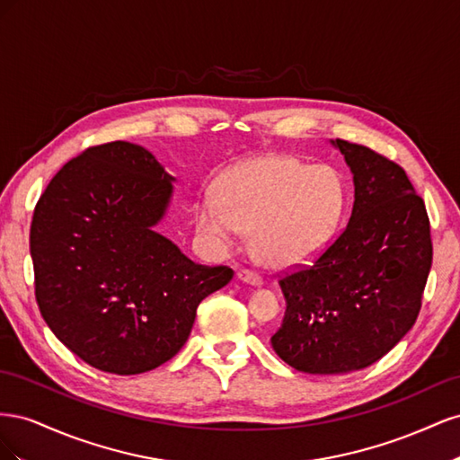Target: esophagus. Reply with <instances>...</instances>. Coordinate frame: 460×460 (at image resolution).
I'll use <instances>...</instances> for the list:
<instances>
[{"label": "esophagus", "mask_w": 460, "mask_h": 460, "mask_svg": "<svg viewBox=\"0 0 460 460\" xmlns=\"http://www.w3.org/2000/svg\"><path fill=\"white\" fill-rule=\"evenodd\" d=\"M235 278H238L240 282L249 284V286H261L262 284L261 276L257 272H253V270H247V269H242V270L235 272Z\"/></svg>", "instance_id": "34e87169"}]
</instances>
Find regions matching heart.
I'll use <instances>...</instances> for the list:
<instances>
[{
  "instance_id": "heart-1",
  "label": "heart",
  "mask_w": 460,
  "mask_h": 460,
  "mask_svg": "<svg viewBox=\"0 0 460 460\" xmlns=\"http://www.w3.org/2000/svg\"><path fill=\"white\" fill-rule=\"evenodd\" d=\"M343 205V182L330 166L269 155L222 174L217 198L198 201L196 222L217 245H230L240 230H252L255 257L270 269H288L323 252Z\"/></svg>"
}]
</instances>
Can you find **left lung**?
I'll use <instances>...</instances> for the list:
<instances>
[{
  "label": "left lung",
  "mask_w": 460,
  "mask_h": 460,
  "mask_svg": "<svg viewBox=\"0 0 460 460\" xmlns=\"http://www.w3.org/2000/svg\"><path fill=\"white\" fill-rule=\"evenodd\" d=\"M353 174L349 222L311 267L280 280L272 349L307 374H345L382 358L412 328L431 267L426 205L405 171L365 146L332 140Z\"/></svg>",
  "instance_id": "8db88e82"
}]
</instances>
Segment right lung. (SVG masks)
Listing matches in <instances>:
<instances>
[{"label":"right lung","instance_id":"right-lung-1","mask_svg":"<svg viewBox=\"0 0 460 460\" xmlns=\"http://www.w3.org/2000/svg\"><path fill=\"white\" fill-rule=\"evenodd\" d=\"M174 176L130 142L86 149L34 208L31 255L46 324L90 367L142 374L171 360L228 267H205L155 230Z\"/></svg>","mask_w":460,"mask_h":460}]
</instances>
